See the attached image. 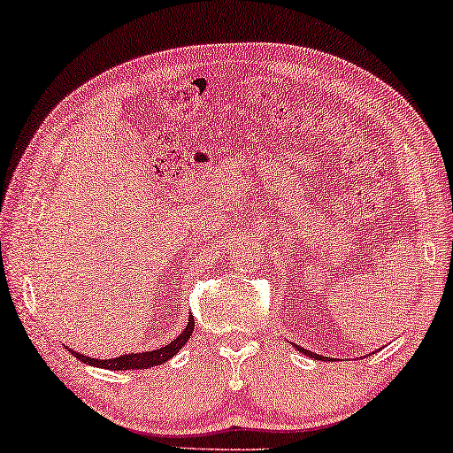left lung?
Segmentation results:
<instances>
[{"mask_svg":"<svg viewBox=\"0 0 453 453\" xmlns=\"http://www.w3.org/2000/svg\"><path fill=\"white\" fill-rule=\"evenodd\" d=\"M303 351V349H301ZM303 353H311V351H303ZM311 355H315V353H311ZM315 357H317V355H315Z\"/></svg>","mask_w":453,"mask_h":453,"instance_id":"left-lung-1","label":"left lung"}]
</instances>
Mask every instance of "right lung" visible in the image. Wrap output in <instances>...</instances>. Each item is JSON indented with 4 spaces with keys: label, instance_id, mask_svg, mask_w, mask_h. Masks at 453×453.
I'll use <instances>...</instances> for the list:
<instances>
[{
    "label": "right lung",
    "instance_id": "1",
    "mask_svg": "<svg viewBox=\"0 0 453 453\" xmlns=\"http://www.w3.org/2000/svg\"><path fill=\"white\" fill-rule=\"evenodd\" d=\"M192 329H195V319L188 317L187 329H184L174 341H170L168 345L160 347V349H154V351H146V353H128V355H122V357H116V359H92V357H86V355L76 353V351H72V353L76 355L80 361L90 363V365H96V367L114 369V372H120V369H146L152 365H160V363H165L170 357H174L178 349H182V345L190 339Z\"/></svg>",
    "mask_w": 453,
    "mask_h": 453
}]
</instances>
